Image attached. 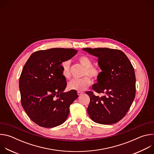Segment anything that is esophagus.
<instances>
[{
	"label": "esophagus",
	"instance_id": "34e87169",
	"mask_svg": "<svg viewBox=\"0 0 154 154\" xmlns=\"http://www.w3.org/2000/svg\"><path fill=\"white\" fill-rule=\"evenodd\" d=\"M83 92H81V91H78V92H77V94H78L79 96H81L82 94H83Z\"/></svg>",
	"mask_w": 154,
	"mask_h": 154
}]
</instances>
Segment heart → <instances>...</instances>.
I'll return each instance as SVG.
<instances>
[{
    "label": "heart",
    "instance_id": "heart-1",
    "mask_svg": "<svg viewBox=\"0 0 154 154\" xmlns=\"http://www.w3.org/2000/svg\"><path fill=\"white\" fill-rule=\"evenodd\" d=\"M79 62L85 67L83 75H88L94 80L98 79L100 74V69L93 66V61L90 58L86 55H82L78 58ZM63 76L66 79L71 77L70 61L65 60L61 64ZM88 76H85L79 79H72L68 83V88L70 90L82 91L86 90L91 83V80Z\"/></svg>",
    "mask_w": 154,
    "mask_h": 154
}]
</instances>
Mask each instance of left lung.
I'll return each mask as SVG.
<instances>
[{
	"label": "left lung",
	"mask_w": 154,
	"mask_h": 154,
	"mask_svg": "<svg viewBox=\"0 0 154 154\" xmlns=\"http://www.w3.org/2000/svg\"><path fill=\"white\" fill-rule=\"evenodd\" d=\"M85 52L98 58L102 70L92 89L86 93L90 97L87 112L95 122L109 125L122 119L135 97L136 78L133 66L121 51L108 48H84Z\"/></svg>",
	"instance_id": "1"
}]
</instances>
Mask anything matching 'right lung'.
Listing matches in <instances>:
<instances>
[{
    "label": "right lung",
    "instance_id": "1",
    "mask_svg": "<svg viewBox=\"0 0 154 154\" xmlns=\"http://www.w3.org/2000/svg\"><path fill=\"white\" fill-rule=\"evenodd\" d=\"M77 52L64 48L38 51L25 64L19 82L21 103L30 119L38 125L52 128L66 120L69 106L78 95L74 90L64 92L67 83L61 64Z\"/></svg>",
    "mask_w": 154,
    "mask_h": 154
}]
</instances>
